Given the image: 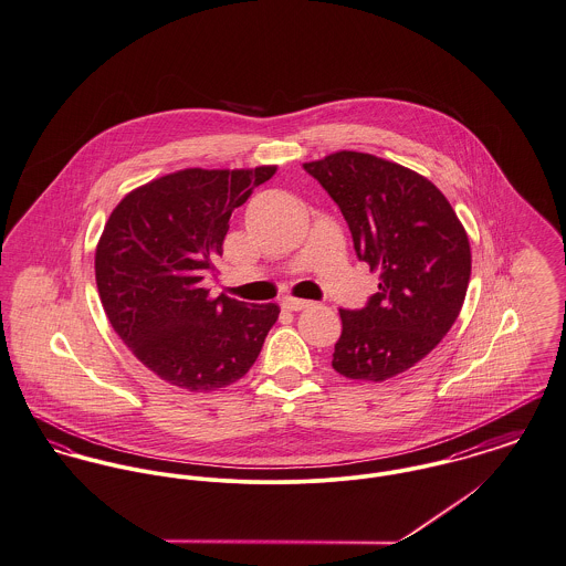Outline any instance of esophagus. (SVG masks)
<instances>
[{
	"label": "esophagus",
	"mask_w": 566,
	"mask_h": 566,
	"mask_svg": "<svg viewBox=\"0 0 566 566\" xmlns=\"http://www.w3.org/2000/svg\"><path fill=\"white\" fill-rule=\"evenodd\" d=\"M311 307H313V303L303 301V298H285L283 301V308H287V311H305Z\"/></svg>",
	"instance_id": "esophagus-1"
}]
</instances>
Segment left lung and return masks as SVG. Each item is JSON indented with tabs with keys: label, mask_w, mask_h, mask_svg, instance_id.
<instances>
[{
	"label": "left lung",
	"mask_w": 566,
	"mask_h": 566,
	"mask_svg": "<svg viewBox=\"0 0 566 566\" xmlns=\"http://www.w3.org/2000/svg\"><path fill=\"white\" fill-rule=\"evenodd\" d=\"M305 170L342 209L378 292L339 308L333 369L380 382L423 359L463 307L471 251L461 220L426 177L376 155L339 151Z\"/></svg>",
	"instance_id": "obj_1"
}]
</instances>
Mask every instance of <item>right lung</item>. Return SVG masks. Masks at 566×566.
<instances>
[{
    "instance_id": "1",
    "label": "right lung",
    "mask_w": 566,
    "mask_h": 566,
    "mask_svg": "<svg viewBox=\"0 0 566 566\" xmlns=\"http://www.w3.org/2000/svg\"><path fill=\"white\" fill-rule=\"evenodd\" d=\"M188 168L129 192L103 229L95 274L105 315L136 359L188 391H216L258 360L274 303L209 296L233 209L274 175Z\"/></svg>"
}]
</instances>
